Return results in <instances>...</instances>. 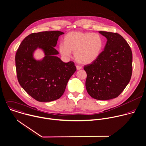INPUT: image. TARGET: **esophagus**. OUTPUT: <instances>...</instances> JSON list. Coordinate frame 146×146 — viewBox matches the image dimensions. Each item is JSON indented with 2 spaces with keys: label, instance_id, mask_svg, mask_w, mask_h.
Masks as SVG:
<instances>
[{
  "label": "esophagus",
  "instance_id": "34e87169",
  "mask_svg": "<svg viewBox=\"0 0 146 146\" xmlns=\"http://www.w3.org/2000/svg\"><path fill=\"white\" fill-rule=\"evenodd\" d=\"M76 70H80L82 68V67L80 66H76Z\"/></svg>",
  "mask_w": 146,
  "mask_h": 146
}]
</instances>
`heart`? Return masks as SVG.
Here are the masks:
<instances>
[{
  "label": "heart",
  "instance_id": "obj_1",
  "mask_svg": "<svg viewBox=\"0 0 146 146\" xmlns=\"http://www.w3.org/2000/svg\"><path fill=\"white\" fill-rule=\"evenodd\" d=\"M104 44V40L99 34L72 32L65 36L64 43L60 44L59 50L65 57H70L72 52H74L76 62L82 64H89L98 57Z\"/></svg>",
  "mask_w": 146,
  "mask_h": 146
}]
</instances>
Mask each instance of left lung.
<instances>
[{
    "mask_svg": "<svg viewBox=\"0 0 146 146\" xmlns=\"http://www.w3.org/2000/svg\"><path fill=\"white\" fill-rule=\"evenodd\" d=\"M98 32L107 41L97 59L84 67L87 73L86 88L93 98L108 100L117 97L129 83L132 71V53L119 34Z\"/></svg>",
    "mask_w": 146,
    "mask_h": 146,
    "instance_id": "1",
    "label": "left lung"
}]
</instances>
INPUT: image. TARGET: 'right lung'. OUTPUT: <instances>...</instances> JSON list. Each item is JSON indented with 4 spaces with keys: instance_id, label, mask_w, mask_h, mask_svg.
Instances as JSON below:
<instances>
[{
    "instance_id": "right-lung-1",
    "label": "right lung",
    "mask_w": 146,
    "mask_h": 146,
    "mask_svg": "<svg viewBox=\"0 0 146 146\" xmlns=\"http://www.w3.org/2000/svg\"><path fill=\"white\" fill-rule=\"evenodd\" d=\"M60 31L42 32L27 36L21 43L15 55L18 80L25 91L39 102H50L63 94L68 81L76 68L74 63H64L56 55L54 47ZM41 49L44 56L40 60L34 57Z\"/></svg>"
}]
</instances>
